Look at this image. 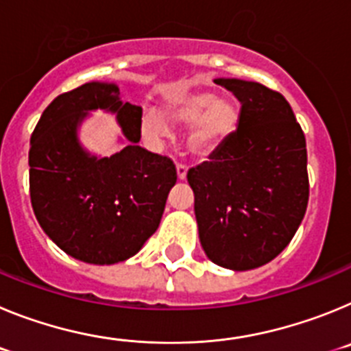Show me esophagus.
I'll return each mask as SVG.
<instances>
[{
    "label": "esophagus",
    "mask_w": 351,
    "mask_h": 351,
    "mask_svg": "<svg viewBox=\"0 0 351 351\" xmlns=\"http://www.w3.org/2000/svg\"><path fill=\"white\" fill-rule=\"evenodd\" d=\"M186 173H188V167L184 163H178V178L182 181V179H186Z\"/></svg>",
    "instance_id": "1"
}]
</instances>
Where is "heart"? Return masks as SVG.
I'll use <instances>...</instances> for the list:
<instances>
[{"mask_svg":"<svg viewBox=\"0 0 351 351\" xmlns=\"http://www.w3.org/2000/svg\"><path fill=\"white\" fill-rule=\"evenodd\" d=\"M165 114L172 123L190 126L188 147L195 156L206 158L221 149L239 128V107L232 98L218 96L206 89L179 91L167 101ZM141 130L147 141L161 144L169 135L163 117L147 108L142 114Z\"/></svg>","mask_w":351,"mask_h":351,"instance_id":"1","label":"heart"}]
</instances>
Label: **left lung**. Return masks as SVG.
Listing matches in <instances>:
<instances>
[{"label": "left lung", "instance_id": "8db88e82", "mask_svg": "<svg viewBox=\"0 0 351 351\" xmlns=\"http://www.w3.org/2000/svg\"><path fill=\"white\" fill-rule=\"evenodd\" d=\"M241 101L234 137L188 170L207 258L250 271L280 255L309 198L306 137L290 104L258 82L216 79Z\"/></svg>", "mask_w": 351, "mask_h": 351}]
</instances>
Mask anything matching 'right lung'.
I'll return each instance as SVG.
<instances>
[{"label": "right lung", "instance_id": "add662e5", "mask_svg": "<svg viewBox=\"0 0 351 351\" xmlns=\"http://www.w3.org/2000/svg\"><path fill=\"white\" fill-rule=\"evenodd\" d=\"M114 112L129 142L91 157L76 137L88 110ZM142 108L123 104L116 84L88 82L43 110L29 147V195L43 232L66 255L110 265L141 251L160 226L178 181L173 161L141 147Z\"/></svg>", "mask_w": 351, "mask_h": 351}]
</instances>
